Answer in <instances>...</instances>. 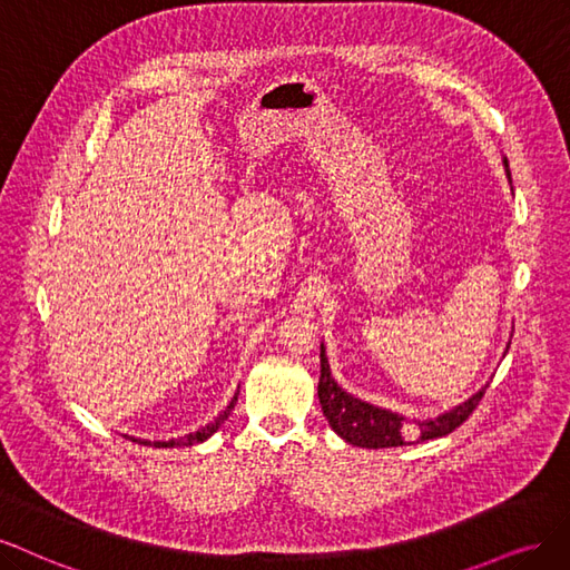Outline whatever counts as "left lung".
<instances>
[{"mask_svg":"<svg viewBox=\"0 0 570 570\" xmlns=\"http://www.w3.org/2000/svg\"><path fill=\"white\" fill-rule=\"evenodd\" d=\"M502 165H504V173H507V179L511 185L507 156H502ZM509 343H511V338H509ZM509 343L504 347V353L509 351ZM320 362H322V374H320V383H317V395H320V405L328 421V426H332L345 440V443H351L355 448H366V450L400 448V445H410L407 438L433 440V438H443V435L452 433L456 426H462L469 419V414L475 410V405H479L485 389L490 385V383H485L483 389L475 391L469 400L459 402V405H454L452 410H445L443 414L431 416V419H414L410 424L407 416H402L393 410L372 405V402L345 393L334 381L324 343L320 345ZM412 425L415 426L414 430L411 429Z\"/></svg>","mask_w":570,"mask_h":570,"instance_id":"1","label":"left lung"}]
</instances>
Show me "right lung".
<instances>
[{
  "instance_id": "right-lung-1",
  "label": "right lung",
  "mask_w": 570,
  "mask_h": 570,
  "mask_svg": "<svg viewBox=\"0 0 570 570\" xmlns=\"http://www.w3.org/2000/svg\"><path fill=\"white\" fill-rule=\"evenodd\" d=\"M236 400H238V393H234V397H232V402L229 405L225 407V412H219L210 424H206V426H200L196 433H189V435H185V438H173V440H156V443H151V440H139V438H132V435H127L132 440V443H139V445H154V448H191V445H198V443H204V440H208L219 426L225 424L227 421V416L232 414V410H234V405H236Z\"/></svg>"
}]
</instances>
